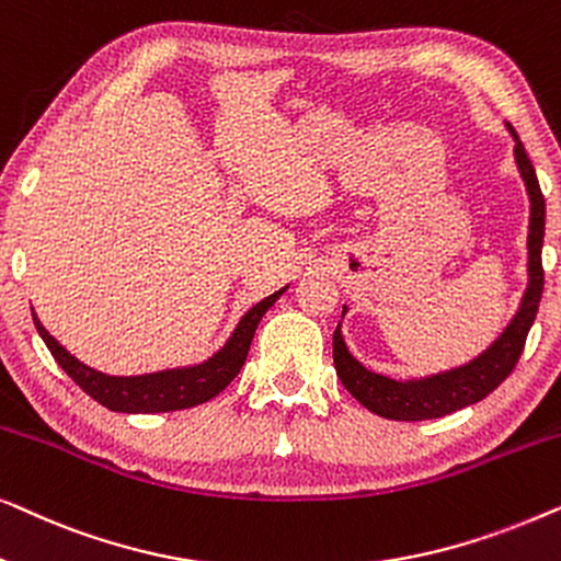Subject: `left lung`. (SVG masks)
Listing matches in <instances>:
<instances>
[{
  "label": "left lung",
  "instance_id": "obj_1",
  "mask_svg": "<svg viewBox=\"0 0 561 561\" xmlns=\"http://www.w3.org/2000/svg\"><path fill=\"white\" fill-rule=\"evenodd\" d=\"M508 133L513 137V158L524 181L528 194V237H526V290L520 296V304L513 313L508 324L488 350H482L470 363L451 367V370L421 375V378L396 380L388 375H380L359 363L352 355L342 334V321L334 329V367L340 375L342 386L365 405L367 411L378 413L382 419L393 421H426L442 419L451 411L465 409L482 401L493 393L501 382L508 378L516 367L520 352H524L528 329H531L536 311H539L541 290H543V267H541V248H543V221H547V204H543L539 181L531 160L526 156L524 142L518 140L516 129L511 125ZM350 311V306H342V319Z\"/></svg>",
  "mask_w": 561,
  "mask_h": 561
}]
</instances>
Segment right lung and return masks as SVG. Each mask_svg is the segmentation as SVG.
I'll return each instance as SVG.
<instances>
[{
  "label": "right lung",
  "mask_w": 561,
  "mask_h": 561,
  "mask_svg": "<svg viewBox=\"0 0 561 561\" xmlns=\"http://www.w3.org/2000/svg\"><path fill=\"white\" fill-rule=\"evenodd\" d=\"M288 286H283L275 294L265 296L263 301L244 311V317L237 321L234 332L227 336V342L214 352L211 357L202 359L196 365L171 367V370L145 373V375H106L94 367L83 365L79 357H73L48 329L41 324L37 313L33 311V321L37 334L43 336L45 347L56 357V363L64 367L68 378L79 386L83 393L102 403L104 409L117 413H165V411H181L194 409L198 403L211 401L219 396L229 382L237 378L242 370L244 359H248L252 336L260 319L265 311L286 294Z\"/></svg>",
  "instance_id": "obj_1"
}]
</instances>
